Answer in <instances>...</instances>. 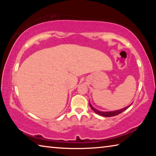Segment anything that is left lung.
I'll list each match as a JSON object with an SVG mask.
<instances>
[{
  "label": "left lung",
  "mask_w": 156,
  "mask_h": 156,
  "mask_svg": "<svg viewBox=\"0 0 156 156\" xmlns=\"http://www.w3.org/2000/svg\"><path fill=\"white\" fill-rule=\"evenodd\" d=\"M89 105H90V107L91 108V109L94 111V112L97 113V114H98L100 115H102V116H105V117H112V116H115V115H117L118 114H120V113H122L124 111L126 110V109H128V108L131 106V105H129V106H127L125 108H124V109H122L120 110H118V111H113V112H100V111H98L95 109L93 107L91 106V105L90 104V102H89Z\"/></svg>",
  "instance_id": "1"
}]
</instances>
